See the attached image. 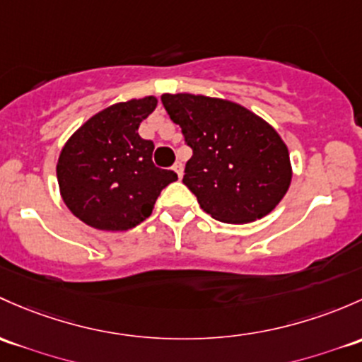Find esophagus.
I'll list each match as a JSON object with an SVG mask.
<instances>
[{"label":"esophagus","instance_id":"1","mask_svg":"<svg viewBox=\"0 0 362 362\" xmlns=\"http://www.w3.org/2000/svg\"><path fill=\"white\" fill-rule=\"evenodd\" d=\"M173 170L177 171L178 178H182V175H184V165H182V161H175V165H173Z\"/></svg>","mask_w":362,"mask_h":362}]
</instances>
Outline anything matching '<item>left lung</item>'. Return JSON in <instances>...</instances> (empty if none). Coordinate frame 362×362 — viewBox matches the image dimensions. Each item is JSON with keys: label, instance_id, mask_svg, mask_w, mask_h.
<instances>
[{"label": "left lung", "instance_id": "obj_1", "mask_svg": "<svg viewBox=\"0 0 362 362\" xmlns=\"http://www.w3.org/2000/svg\"><path fill=\"white\" fill-rule=\"evenodd\" d=\"M161 102L192 149L182 182L201 210L220 222L248 223L279 204L291 165L271 124L239 104L203 95L165 93Z\"/></svg>", "mask_w": 362, "mask_h": 362}]
</instances>
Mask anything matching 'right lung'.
<instances>
[{"label":"right lung","mask_w":362,"mask_h":362,"mask_svg":"<svg viewBox=\"0 0 362 362\" xmlns=\"http://www.w3.org/2000/svg\"><path fill=\"white\" fill-rule=\"evenodd\" d=\"M154 97L114 104L90 117L60 152V194L67 208L100 230H128L152 213L173 170L152 163L154 142L139 127L156 109Z\"/></svg>","instance_id":"obj_1"}]
</instances>
